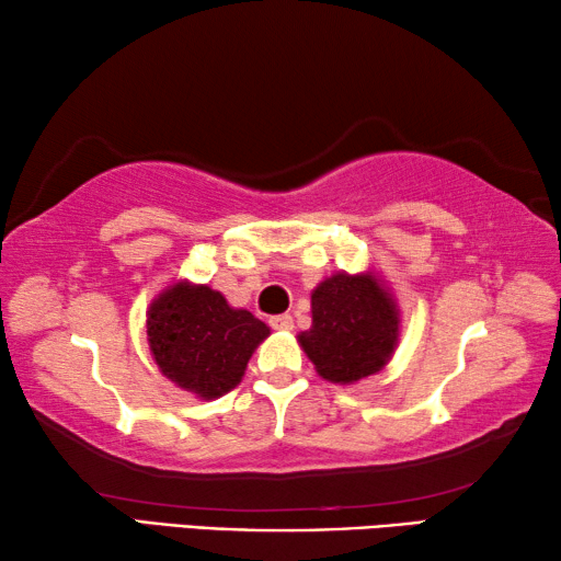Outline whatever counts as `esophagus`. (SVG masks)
<instances>
[{
    "mask_svg": "<svg viewBox=\"0 0 561 561\" xmlns=\"http://www.w3.org/2000/svg\"><path fill=\"white\" fill-rule=\"evenodd\" d=\"M270 324H272V329H277V331H291L294 319L289 314H279V317H272Z\"/></svg>",
    "mask_w": 561,
    "mask_h": 561,
    "instance_id": "34e87169",
    "label": "esophagus"
}]
</instances>
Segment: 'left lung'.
Wrapping results in <instances>:
<instances>
[{
    "label": "left lung",
    "instance_id": "8db88e82",
    "mask_svg": "<svg viewBox=\"0 0 561 561\" xmlns=\"http://www.w3.org/2000/svg\"><path fill=\"white\" fill-rule=\"evenodd\" d=\"M401 307L376 267L336 272L311 289V327L297 341L329 383L354 386L383 371L401 344Z\"/></svg>",
    "mask_w": 561,
    "mask_h": 561
}]
</instances>
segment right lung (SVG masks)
<instances>
[{"mask_svg":"<svg viewBox=\"0 0 561 561\" xmlns=\"http://www.w3.org/2000/svg\"><path fill=\"white\" fill-rule=\"evenodd\" d=\"M270 334L252 311L190 279L160 289L146 311L148 348L160 374L197 401H215L240 386L247 360Z\"/></svg>","mask_w":561,"mask_h":561,"instance_id":"right-lung-1","label":"right lung"}]
</instances>
